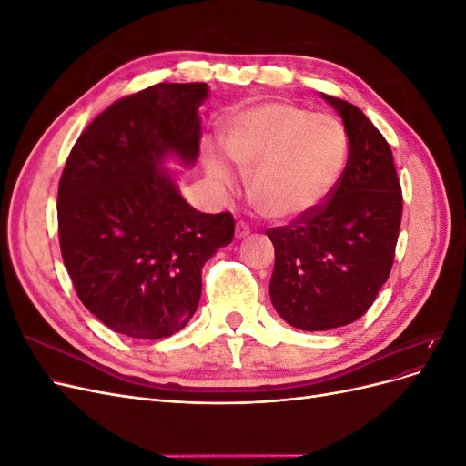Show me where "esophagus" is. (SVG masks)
<instances>
[{"label": "esophagus", "instance_id": "esophagus-1", "mask_svg": "<svg viewBox=\"0 0 466 466\" xmlns=\"http://www.w3.org/2000/svg\"><path fill=\"white\" fill-rule=\"evenodd\" d=\"M248 233H250L248 223L247 221H237V225H235V238H243Z\"/></svg>", "mask_w": 466, "mask_h": 466}]
</instances>
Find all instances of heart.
Listing matches in <instances>:
<instances>
[{"label":"heart","instance_id":"b5f03b06","mask_svg":"<svg viewBox=\"0 0 466 466\" xmlns=\"http://www.w3.org/2000/svg\"><path fill=\"white\" fill-rule=\"evenodd\" d=\"M228 157L248 177V196L268 219H293L313 209L340 178L348 137L329 115L288 103L247 108L223 134ZM209 180L233 190L235 177L219 155L206 159Z\"/></svg>","mask_w":466,"mask_h":466}]
</instances>
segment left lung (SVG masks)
I'll return each instance as SVG.
<instances>
[{
	"label": "left lung",
	"mask_w": 466,
	"mask_h": 466,
	"mask_svg": "<svg viewBox=\"0 0 466 466\" xmlns=\"http://www.w3.org/2000/svg\"><path fill=\"white\" fill-rule=\"evenodd\" d=\"M344 120L348 163L320 204L268 229L276 252L270 299L301 330H330L368 313L387 281L402 219L392 151L371 120L322 95Z\"/></svg>",
	"instance_id": "8db88e82"
}]
</instances>
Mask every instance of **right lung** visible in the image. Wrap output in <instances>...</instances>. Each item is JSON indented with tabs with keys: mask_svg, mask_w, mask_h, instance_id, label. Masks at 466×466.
<instances>
[{
	"mask_svg": "<svg viewBox=\"0 0 466 466\" xmlns=\"http://www.w3.org/2000/svg\"><path fill=\"white\" fill-rule=\"evenodd\" d=\"M206 83H157L98 115L69 151L58 237L81 303L115 332L159 340L196 313L202 268L229 245V211L202 214L161 167L194 163Z\"/></svg>",
	"mask_w": 466,
	"mask_h": 466,
	"instance_id": "1",
	"label": "right lung"
}]
</instances>
